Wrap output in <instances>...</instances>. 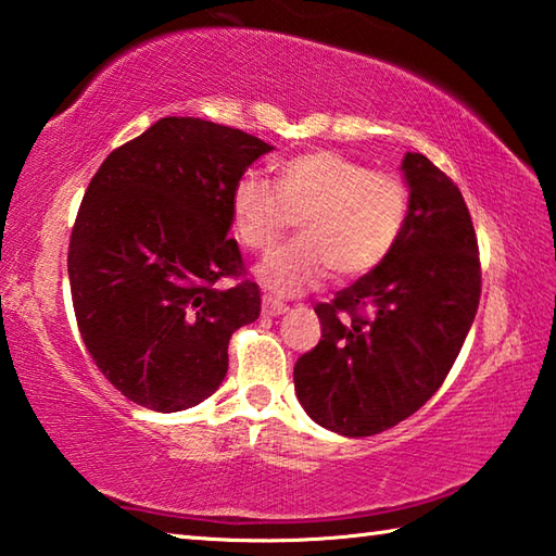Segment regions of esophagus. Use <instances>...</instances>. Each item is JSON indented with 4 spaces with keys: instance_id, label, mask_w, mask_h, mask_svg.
I'll list each match as a JSON object with an SVG mask.
<instances>
[{
    "instance_id": "34e87169",
    "label": "esophagus",
    "mask_w": 556,
    "mask_h": 556,
    "mask_svg": "<svg viewBox=\"0 0 556 556\" xmlns=\"http://www.w3.org/2000/svg\"><path fill=\"white\" fill-rule=\"evenodd\" d=\"M261 309H264L266 317H278V314H286L288 307L274 298H264V305H261Z\"/></svg>"
}]
</instances>
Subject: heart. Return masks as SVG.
<instances>
[{
	"label": "heart",
	"mask_w": 556,
	"mask_h": 556,
	"mask_svg": "<svg viewBox=\"0 0 556 556\" xmlns=\"http://www.w3.org/2000/svg\"><path fill=\"white\" fill-rule=\"evenodd\" d=\"M276 191L242 176L229 195L239 242L268 254L298 219L300 242L270 256L258 278L278 295H298L329 274L353 280L390 258L412 213V195L396 174L331 150H309L274 164Z\"/></svg>",
	"instance_id": "1"
}]
</instances>
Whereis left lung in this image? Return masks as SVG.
Instances as JSON below:
<instances>
[{
	"mask_svg": "<svg viewBox=\"0 0 556 556\" xmlns=\"http://www.w3.org/2000/svg\"><path fill=\"white\" fill-rule=\"evenodd\" d=\"M402 172L412 213L400 244L314 307L321 341L292 372L312 421L349 438L382 433L431 400L479 307V249L463 193L418 152L404 154Z\"/></svg>",
	"mask_w": 556,
	"mask_h": 556,
	"instance_id": "8db88e82",
	"label": "left lung"
}]
</instances>
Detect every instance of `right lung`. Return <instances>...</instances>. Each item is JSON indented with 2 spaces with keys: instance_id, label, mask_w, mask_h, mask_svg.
<instances>
[{
  "instance_id": "obj_1",
  "label": "right lung",
  "mask_w": 556,
  "mask_h": 556,
  "mask_svg": "<svg viewBox=\"0 0 556 556\" xmlns=\"http://www.w3.org/2000/svg\"><path fill=\"white\" fill-rule=\"evenodd\" d=\"M268 142L203 118H169L99 166L72 227L67 274L97 368L130 402L184 412L227 375L232 333L261 292L227 239L229 195ZM232 275V289L216 280Z\"/></svg>"
}]
</instances>
